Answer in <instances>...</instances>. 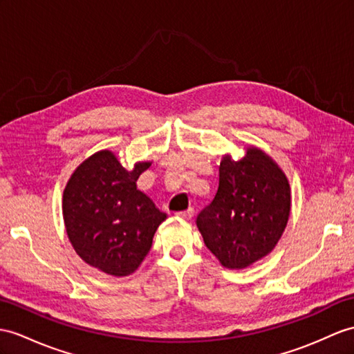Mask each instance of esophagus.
Returning <instances> with one entry per match:
<instances>
[{"instance_id":"obj_1","label":"esophagus","mask_w":354,"mask_h":354,"mask_svg":"<svg viewBox=\"0 0 354 354\" xmlns=\"http://www.w3.org/2000/svg\"><path fill=\"white\" fill-rule=\"evenodd\" d=\"M194 213H195V212H194L192 207H189V209H187V210H185V212H178V213H177V216L187 221V219H192V218H194Z\"/></svg>"}]
</instances>
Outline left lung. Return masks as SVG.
Masks as SVG:
<instances>
[{
  "mask_svg": "<svg viewBox=\"0 0 354 354\" xmlns=\"http://www.w3.org/2000/svg\"><path fill=\"white\" fill-rule=\"evenodd\" d=\"M290 210L286 172L269 154L249 145L242 159L222 158L216 195L196 216V227L223 267L242 270L273 251Z\"/></svg>",
  "mask_w": 354,
  "mask_h": 354,
  "instance_id": "1",
  "label": "left lung"
}]
</instances>
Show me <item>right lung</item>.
Segmentation results:
<instances>
[{"instance_id": "obj_1", "label": "right lung", "mask_w": 354, "mask_h": 354, "mask_svg": "<svg viewBox=\"0 0 354 354\" xmlns=\"http://www.w3.org/2000/svg\"><path fill=\"white\" fill-rule=\"evenodd\" d=\"M150 165L141 160L129 171L111 150H100L80 163L64 187L63 218L75 252L111 277H129L140 267L167 219L136 187Z\"/></svg>"}]
</instances>
